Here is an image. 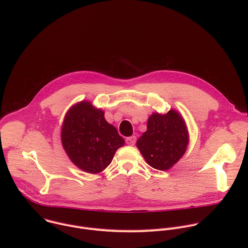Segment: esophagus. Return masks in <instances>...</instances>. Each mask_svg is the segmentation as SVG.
<instances>
[{
  "instance_id": "1",
  "label": "esophagus",
  "mask_w": 248,
  "mask_h": 248,
  "mask_svg": "<svg viewBox=\"0 0 248 248\" xmlns=\"http://www.w3.org/2000/svg\"><path fill=\"white\" fill-rule=\"evenodd\" d=\"M125 142H126V144H128V145H134V144H136V142H137V138L134 137V136L129 137V138H126Z\"/></svg>"
}]
</instances>
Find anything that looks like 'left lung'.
<instances>
[{"instance_id":"1","label":"left lung","mask_w":248,"mask_h":248,"mask_svg":"<svg viewBox=\"0 0 248 248\" xmlns=\"http://www.w3.org/2000/svg\"><path fill=\"white\" fill-rule=\"evenodd\" d=\"M189 131L182 115L171 108L166 114L153 112L147 129L137 141L146 163L154 169L166 171L173 167L187 150Z\"/></svg>"}]
</instances>
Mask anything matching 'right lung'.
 Listing matches in <instances>:
<instances>
[{
  "label": "right lung",
  "mask_w": 248,
  "mask_h": 248,
  "mask_svg": "<svg viewBox=\"0 0 248 248\" xmlns=\"http://www.w3.org/2000/svg\"><path fill=\"white\" fill-rule=\"evenodd\" d=\"M60 136L72 163L90 174L104 171L124 144L117 128L106 121L105 111L89 101H81L67 110Z\"/></svg>",
  "instance_id": "add662e5"
}]
</instances>
